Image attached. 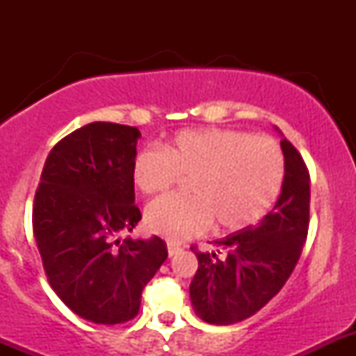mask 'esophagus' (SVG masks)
Returning <instances> with one entry per match:
<instances>
[{
    "label": "esophagus",
    "mask_w": 356,
    "mask_h": 356,
    "mask_svg": "<svg viewBox=\"0 0 356 356\" xmlns=\"http://www.w3.org/2000/svg\"><path fill=\"white\" fill-rule=\"evenodd\" d=\"M167 250H168V257H174L181 251V246H177L175 243H167Z\"/></svg>",
    "instance_id": "esophagus-1"
}]
</instances>
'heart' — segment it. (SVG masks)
Wrapping results in <instances>:
<instances>
[{
  "instance_id": "b5f03b06",
  "label": "heart",
  "mask_w": 356,
  "mask_h": 356,
  "mask_svg": "<svg viewBox=\"0 0 356 356\" xmlns=\"http://www.w3.org/2000/svg\"><path fill=\"white\" fill-rule=\"evenodd\" d=\"M184 177L191 196H165L146 210L149 231L170 241L198 236L213 220L222 232L258 224L281 195L286 160L268 136L238 129H189L134 156L131 177L143 195L168 191Z\"/></svg>"
}]
</instances>
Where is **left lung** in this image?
<instances>
[{
  "label": "left lung",
  "mask_w": 356,
  "mask_h": 356,
  "mask_svg": "<svg viewBox=\"0 0 356 356\" xmlns=\"http://www.w3.org/2000/svg\"><path fill=\"white\" fill-rule=\"evenodd\" d=\"M286 175L281 196L257 227L215 241L200 251L198 270L189 286L196 314L208 324L231 325L257 314L293 274L310 224V174L300 152L281 141Z\"/></svg>",
  "instance_id": "obj_1"
}]
</instances>
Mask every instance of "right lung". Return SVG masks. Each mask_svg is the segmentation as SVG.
Here are the masks:
<instances>
[{
  "label": "right lung",
  "mask_w": 356,
  "mask_h": 356,
  "mask_svg": "<svg viewBox=\"0 0 356 356\" xmlns=\"http://www.w3.org/2000/svg\"><path fill=\"white\" fill-rule=\"evenodd\" d=\"M139 136L111 122L70 132L49 152L35 189L32 229L49 286L95 324L134 318L168 254L158 236L117 239L141 220L131 177Z\"/></svg>",
  "instance_id": "right-lung-1"
}]
</instances>
